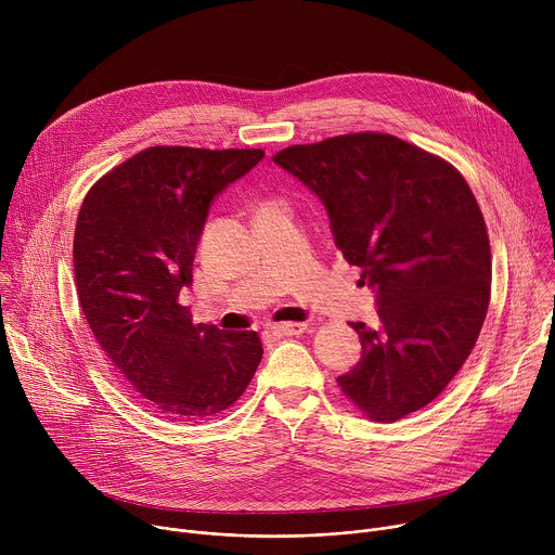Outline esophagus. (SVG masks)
Returning <instances> with one entry per match:
<instances>
[{"mask_svg":"<svg viewBox=\"0 0 555 555\" xmlns=\"http://www.w3.org/2000/svg\"><path fill=\"white\" fill-rule=\"evenodd\" d=\"M268 330L274 336L283 338V336H300L307 330V325H302V323H276V325H270Z\"/></svg>","mask_w":555,"mask_h":555,"instance_id":"34e87169","label":"esophagus"}]
</instances>
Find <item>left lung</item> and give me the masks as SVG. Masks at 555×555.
Listing matches in <instances>:
<instances>
[{"label":"left lung","mask_w":555,"mask_h":555,"mask_svg":"<svg viewBox=\"0 0 555 555\" xmlns=\"http://www.w3.org/2000/svg\"><path fill=\"white\" fill-rule=\"evenodd\" d=\"M272 160L323 202L343 257L362 268L379 325L351 323L360 362L338 375L375 422H398L448 386L490 305V240L463 176L388 133L294 144Z\"/></svg>","instance_id":"8db88e82"}]
</instances>
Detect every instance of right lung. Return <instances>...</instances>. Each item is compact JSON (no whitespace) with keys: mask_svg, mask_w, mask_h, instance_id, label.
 Returning a JSON list of instances; mask_svg holds the SVG:
<instances>
[{"mask_svg":"<svg viewBox=\"0 0 555 555\" xmlns=\"http://www.w3.org/2000/svg\"><path fill=\"white\" fill-rule=\"evenodd\" d=\"M261 149L151 146L103 176L76 219L74 276L114 366L167 417L197 422L242 398L257 332L195 325L180 305L212 199L263 160Z\"/></svg>","mask_w":555,"mask_h":555,"instance_id":"obj_1","label":"right lung"}]
</instances>
